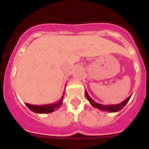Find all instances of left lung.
<instances>
[{
  "instance_id": "left-lung-1",
  "label": "left lung",
  "mask_w": 149,
  "mask_h": 149,
  "mask_svg": "<svg viewBox=\"0 0 149 149\" xmlns=\"http://www.w3.org/2000/svg\"><path fill=\"white\" fill-rule=\"evenodd\" d=\"M85 95H86V98L88 99V100L89 101L90 104L93 106V107H95L97 109H100V110H102V111H108V112H112V113H114V112H117L119 110H120L124 108V107H125V105L127 103V102L129 101V100L131 99V96H129L128 98H127L126 100L123 101L121 103H119V104H115V105H102L100 104L98 102H95L94 100L92 99V98L88 95L87 91H85Z\"/></svg>"
}]
</instances>
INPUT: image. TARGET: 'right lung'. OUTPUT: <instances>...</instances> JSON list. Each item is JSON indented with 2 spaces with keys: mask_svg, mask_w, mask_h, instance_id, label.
Returning <instances> with one entry per match:
<instances>
[{
  "mask_svg": "<svg viewBox=\"0 0 149 149\" xmlns=\"http://www.w3.org/2000/svg\"><path fill=\"white\" fill-rule=\"evenodd\" d=\"M63 99H64V95L62 96L60 101H58L57 102H54V103H50V104L39 105L38 106V105H31L29 103H25V105L30 110L34 113H49L54 112L55 109H58L59 107H61V105L62 104V102H63Z\"/></svg>",
  "mask_w": 149,
  "mask_h": 149,
  "instance_id": "right-lung-1",
  "label": "right lung"
}]
</instances>
